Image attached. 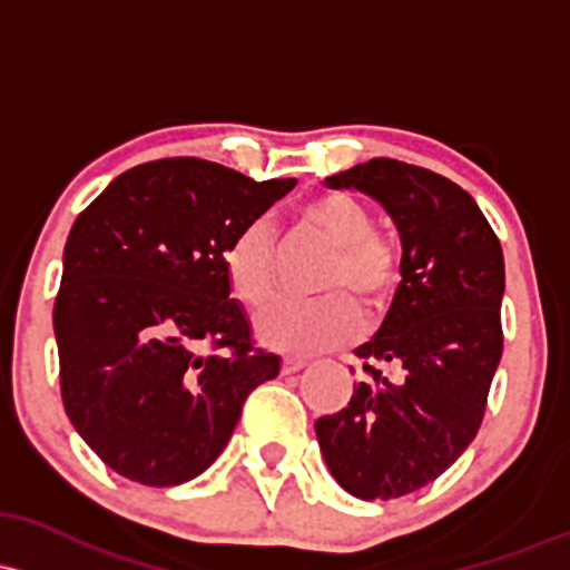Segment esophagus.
Masks as SVG:
<instances>
[{"label":"esophagus","instance_id":"obj_1","mask_svg":"<svg viewBox=\"0 0 570 570\" xmlns=\"http://www.w3.org/2000/svg\"><path fill=\"white\" fill-rule=\"evenodd\" d=\"M305 356H299V354H284V362H281V371L284 373H297L299 367H305Z\"/></svg>","mask_w":570,"mask_h":570}]
</instances>
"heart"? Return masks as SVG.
<instances>
[{"mask_svg": "<svg viewBox=\"0 0 570 570\" xmlns=\"http://www.w3.org/2000/svg\"><path fill=\"white\" fill-rule=\"evenodd\" d=\"M295 222L333 243L318 289L311 303H278L256 318V335L265 346L284 352H322L360 337L365 327L360 303L384 305L400 284V248L373 227V214L346 191H324L297 205ZM229 292L248 308H262L275 297V240L265 222H252L224 252Z\"/></svg>", "mask_w": 570, "mask_h": 570, "instance_id": "obj_1", "label": "heart"}]
</instances>
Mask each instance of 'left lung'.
<instances>
[{
	"label": "left lung",
	"instance_id": "8db88e82",
	"mask_svg": "<svg viewBox=\"0 0 570 570\" xmlns=\"http://www.w3.org/2000/svg\"><path fill=\"white\" fill-rule=\"evenodd\" d=\"M384 205L403 246L392 308L356 348L367 379L316 419L324 462L354 498L390 500L430 484L471 446L503 354V252L476 199L397 159L330 175ZM381 364L399 367L395 380Z\"/></svg>",
	"mask_w": 570,
	"mask_h": 570
}]
</instances>
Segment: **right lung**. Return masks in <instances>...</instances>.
I'll use <instances>...</instances> for the list:
<instances>
[{
    "instance_id": "1",
    "label": "right lung",
    "mask_w": 570,
    "mask_h": 570,
    "mask_svg": "<svg viewBox=\"0 0 570 570\" xmlns=\"http://www.w3.org/2000/svg\"><path fill=\"white\" fill-rule=\"evenodd\" d=\"M295 184L175 156L121 173L75 218L53 305L61 400L116 473L146 487L199 476L246 397L278 376L229 299L224 252Z\"/></svg>"
}]
</instances>
